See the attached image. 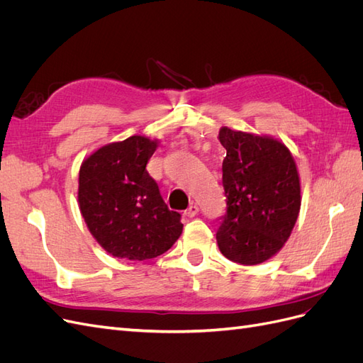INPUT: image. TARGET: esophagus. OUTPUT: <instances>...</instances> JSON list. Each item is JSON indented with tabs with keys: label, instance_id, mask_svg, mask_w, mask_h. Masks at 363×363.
<instances>
[{
	"label": "esophagus",
	"instance_id": "obj_1",
	"mask_svg": "<svg viewBox=\"0 0 363 363\" xmlns=\"http://www.w3.org/2000/svg\"><path fill=\"white\" fill-rule=\"evenodd\" d=\"M196 213H199V206H196L195 203H192V204L184 211V216H188V218H192V216H195Z\"/></svg>",
	"mask_w": 363,
	"mask_h": 363
}]
</instances>
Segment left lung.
I'll list each match as a JSON object with an SVG mask.
<instances>
[{"mask_svg": "<svg viewBox=\"0 0 363 363\" xmlns=\"http://www.w3.org/2000/svg\"><path fill=\"white\" fill-rule=\"evenodd\" d=\"M225 213L219 218L218 247L240 265L272 257L291 236L301 195L294 157L281 142L223 127Z\"/></svg>", "mask_w": 363, "mask_h": 363, "instance_id": "8db88e82", "label": "left lung"}]
</instances>
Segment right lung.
Listing matches in <instances>:
<instances>
[{"instance_id":"obj_1","label":"right lung","mask_w":363,"mask_h":363,"mask_svg":"<svg viewBox=\"0 0 363 363\" xmlns=\"http://www.w3.org/2000/svg\"><path fill=\"white\" fill-rule=\"evenodd\" d=\"M156 148V140L130 136L96 150L80 168L82 215L98 244L115 257H157L182 235V215L169 211L147 171Z\"/></svg>"}]
</instances>
